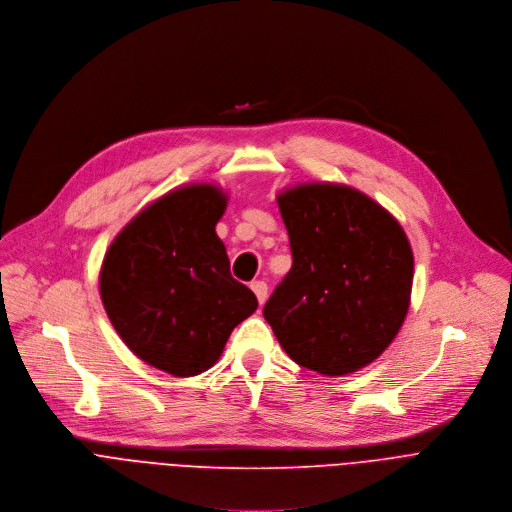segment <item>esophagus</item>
I'll return each instance as SVG.
<instances>
[{
  "label": "esophagus",
  "instance_id": "1",
  "mask_svg": "<svg viewBox=\"0 0 512 512\" xmlns=\"http://www.w3.org/2000/svg\"><path fill=\"white\" fill-rule=\"evenodd\" d=\"M250 286H252V290H254L256 298H258V302H260V304H264V302H266V298H268V284H266L264 280H254Z\"/></svg>",
  "mask_w": 512,
  "mask_h": 512
}]
</instances>
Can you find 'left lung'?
Returning a JSON list of instances; mask_svg holds the SVG:
<instances>
[{
  "label": "left lung",
  "instance_id": "1",
  "mask_svg": "<svg viewBox=\"0 0 512 512\" xmlns=\"http://www.w3.org/2000/svg\"><path fill=\"white\" fill-rule=\"evenodd\" d=\"M292 268L264 304L288 357L337 377L375 361L410 309L414 254L397 220L365 193L306 183L278 195Z\"/></svg>",
  "mask_w": 512,
  "mask_h": 512
}]
</instances>
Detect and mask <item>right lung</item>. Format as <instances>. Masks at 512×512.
<instances>
[{
	"mask_svg": "<svg viewBox=\"0 0 512 512\" xmlns=\"http://www.w3.org/2000/svg\"><path fill=\"white\" fill-rule=\"evenodd\" d=\"M226 201L210 183L163 195L123 228L100 268V298L119 337L175 377L210 369L258 306L232 278L216 234Z\"/></svg>",
	"mask_w": 512,
	"mask_h": 512,
	"instance_id": "right-lung-1",
	"label": "right lung"
}]
</instances>
